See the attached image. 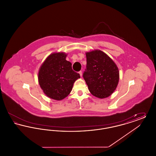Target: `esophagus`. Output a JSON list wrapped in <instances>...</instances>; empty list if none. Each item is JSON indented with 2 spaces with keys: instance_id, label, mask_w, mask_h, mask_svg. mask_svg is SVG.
I'll return each mask as SVG.
<instances>
[{
  "instance_id": "34e87169",
  "label": "esophagus",
  "mask_w": 156,
  "mask_h": 156,
  "mask_svg": "<svg viewBox=\"0 0 156 156\" xmlns=\"http://www.w3.org/2000/svg\"><path fill=\"white\" fill-rule=\"evenodd\" d=\"M79 74H80V76H82V74L81 71H80V72H79Z\"/></svg>"
}]
</instances>
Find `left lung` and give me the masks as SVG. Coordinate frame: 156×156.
<instances>
[{
    "label": "left lung",
    "instance_id": "left-lung-1",
    "mask_svg": "<svg viewBox=\"0 0 156 156\" xmlns=\"http://www.w3.org/2000/svg\"><path fill=\"white\" fill-rule=\"evenodd\" d=\"M87 68L83 77L92 95L100 99L111 95L119 80V69L106 53L99 50L86 52Z\"/></svg>",
    "mask_w": 156,
    "mask_h": 156
}]
</instances>
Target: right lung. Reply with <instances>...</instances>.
Listing matches in <instances>:
<instances>
[{
    "label": "right lung",
    "mask_w": 156,
    "mask_h": 156,
    "mask_svg": "<svg viewBox=\"0 0 156 156\" xmlns=\"http://www.w3.org/2000/svg\"><path fill=\"white\" fill-rule=\"evenodd\" d=\"M66 52H53L40 67L39 85L47 97L61 101L71 92L74 83L80 78L72 69V64L66 60Z\"/></svg>",
    "instance_id": "right-lung-1"
}]
</instances>
